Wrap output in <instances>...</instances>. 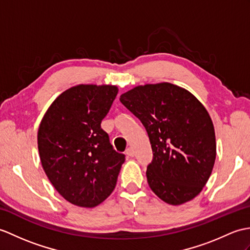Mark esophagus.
Instances as JSON below:
<instances>
[{"mask_svg":"<svg viewBox=\"0 0 250 250\" xmlns=\"http://www.w3.org/2000/svg\"><path fill=\"white\" fill-rule=\"evenodd\" d=\"M125 153L129 155V156H134V150H133V148L129 147V148L125 150Z\"/></svg>","mask_w":250,"mask_h":250,"instance_id":"esophagus-1","label":"esophagus"}]
</instances>
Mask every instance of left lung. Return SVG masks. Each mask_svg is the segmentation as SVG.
<instances>
[{"instance_id":"1","label":"left lung","mask_w":250,"mask_h":250,"mask_svg":"<svg viewBox=\"0 0 250 250\" xmlns=\"http://www.w3.org/2000/svg\"><path fill=\"white\" fill-rule=\"evenodd\" d=\"M120 102L148 133L153 151L146 172L150 188L171 206L194 199L216 159L215 131L204 104L167 82L136 86L121 95Z\"/></svg>"}]
</instances>
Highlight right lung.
Masks as SVG:
<instances>
[{
	"mask_svg": "<svg viewBox=\"0 0 250 250\" xmlns=\"http://www.w3.org/2000/svg\"><path fill=\"white\" fill-rule=\"evenodd\" d=\"M118 94L115 85L80 84L52 102L37 133L40 162L70 204L94 208L112 194L125 154L113 149L101 121Z\"/></svg>",
	"mask_w": 250,
	"mask_h": 250,
	"instance_id": "1",
	"label": "right lung"
}]
</instances>
